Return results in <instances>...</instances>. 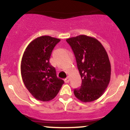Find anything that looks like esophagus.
<instances>
[{
	"label": "esophagus",
	"instance_id": "1",
	"mask_svg": "<svg viewBox=\"0 0 130 130\" xmlns=\"http://www.w3.org/2000/svg\"><path fill=\"white\" fill-rule=\"evenodd\" d=\"M64 82H65V83H68V82H69V78L68 77L64 79Z\"/></svg>",
	"mask_w": 130,
	"mask_h": 130
}]
</instances>
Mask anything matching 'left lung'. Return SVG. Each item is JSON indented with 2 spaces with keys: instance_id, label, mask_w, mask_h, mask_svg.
<instances>
[{
  "instance_id": "1",
  "label": "left lung",
  "mask_w": 130,
  "mask_h": 130,
  "mask_svg": "<svg viewBox=\"0 0 130 130\" xmlns=\"http://www.w3.org/2000/svg\"><path fill=\"white\" fill-rule=\"evenodd\" d=\"M76 57L82 79L80 88L74 89L75 96L83 102L98 99L107 89L111 76V66L107 51L97 39L86 35L68 38Z\"/></svg>"
}]
</instances>
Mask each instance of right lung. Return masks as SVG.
<instances>
[{"label": "right lung", "mask_w": 130, "mask_h": 130, "mask_svg": "<svg viewBox=\"0 0 130 130\" xmlns=\"http://www.w3.org/2000/svg\"><path fill=\"white\" fill-rule=\"evenodd\" d=\"M61 40L50 36L35 39L26 47L21 62V74L25 86L36 99L48 102L57 95L64 83L57 77L56 69L49 60Z\"/></svg>", "instance_id": "1"}]
</instances>
